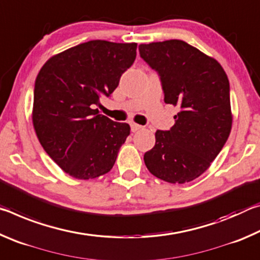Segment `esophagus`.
<instances>
[{
  "label": "esophagus",
  "mask_w": 260,
  "mask_h": 260,
  "mask_svg": "<svg viewBox=\"0 0 260 260\" xmlns=\"http://www.w3.org/2000/svg\"><path fill=\"white\" fill-rule=\"evenodd\" d=\"M131 128H132V132H134V133H135V132H138V131H141V129H142V128H143V127H142V126H141V125H138V124H134V122H133V124H132V125H131Z\"/></svg>",
  "instance_id": "obj_1"
}]
</instances>
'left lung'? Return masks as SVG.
Here are the masks:
<instances>
[{
  "label": "left lung",
  "mask_w": 260,
  "mask_h": 260,
  "mask_svg": "<svg viewBox=\"0 0 260 260\" xmlns=\"http://www.w3.org/2000/svg\"><path fill=\"white\" fill-rule=\"evenodd\" d=\"M139 50L159 74L165 103L180 109L172 128L156 132L144 162L166 182H190L209 169L230 136L227 74L218 60L181 40L140 45Z\"/></svg>",
  "instance_id": "1"
}]
</instances>
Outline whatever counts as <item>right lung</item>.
<instances>
[{"mask_svg": "<svg viewBox=\"0 0 260 260\" xmlns=\"http://www.w3.org/2000/svg\"><path fill=\"white\" fill-rule=\"evenodd\" d=\"M138 43L93 40L50 57L34 86L32 120L49 157L79 180L99 178L114 165L131 133L126 122L99 114L101 96H110L132 67Z\"/></svg>", "mask_w": 260, "mask_h": 260, "instance_id": "1", "label": "right lung"}]
</instances>
